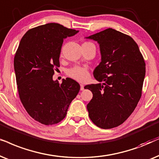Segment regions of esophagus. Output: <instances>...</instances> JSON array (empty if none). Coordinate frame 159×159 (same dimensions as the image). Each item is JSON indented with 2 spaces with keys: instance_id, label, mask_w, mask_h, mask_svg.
Returning <instances> with one entry per match:
<instances>
[{
  "instance_id": "esophagus-1",
  "label": "esophagus",
  "mask_w": 159,
  "mask_h": 159,
  "mask_svg": "<svg viewBox=\"0 0 159 159\" xmlns=\"http://www.w3.org/2000/svg\"><path fill=\"white\" fill-rule=\"evenodd\" d=\"M84 89V86L83 85V84H81V90L83 91Z\"/></svg>"
}]
</instances>
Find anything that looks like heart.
I'll return each mask as SVG.
<instances>
[{"label": "heart", "instance_id": "obj_1", "mask_svg": "<svg viewBox=\"0 0 159 159\" xmlns=\"http://www.w3.org/2000/svg\"><path fill=\"white\" fill-rule=\"evenodd\" d=\"M84 44H92L90 42H86ZM67 75L70 77L79 82H84L88 79L89 73L87 70L84 67H73L67 70Z\"/></svg>", "mask_w": 159, "mask_h": 159}]
</instances>
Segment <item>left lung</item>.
<instances>
[{"mask_svg":"<svg viewBox=\"0 0 159 159\" xmlns=\"http://www.w3.org/2000/svg\"><path fill=\"white\" fill-rule=\"evenodd\" d=\"M85 39L97 41L101 54L93 73L99 83L84 87L93 94L87 105L89 116L99 128L116 127L129 117L140 99L145 61L132 38L114 29Z\"/></svg>","mask_w":159,"mask_h":159,"instance_id":"1","label":"left lung"}]
</instances>
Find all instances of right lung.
<instances>
[{
  "mask_svg": "<svg viewBox=\"0 0 159 159\" xmlns=\"http://www.w3.org/2000/svg\"><path fill=\"white\" fill-rule=\"evenodd\" d=\"M58 23H48L29 30L21 39L14 60L20 100L32 118L45 125L64 119L80 90L70 78L62 84L53 80L60 67L63 40L78 33Z\"/></svg>",
  "mask_w": 159,
  "mask_h": 159,
  "instance_id": "1",
  "label": "right lung"
}]
</instances>
